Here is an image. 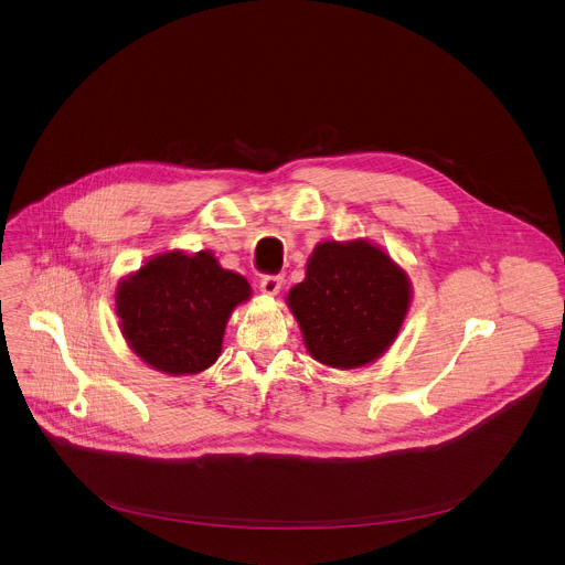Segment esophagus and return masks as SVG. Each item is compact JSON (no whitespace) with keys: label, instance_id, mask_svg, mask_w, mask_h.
I'll list each match as a JSON object with an SVG mask.
<instances>
[{"label":"esophagus","instance_id":"esophagus-1","mask_svg":"<svg viewBox=\"0 0 565 565\" xmlns=\"http://www.w3.org/2000/svg\"><path fill=\"white\" fill-rule=\"evenodd\" d=\"M281 286H284V279H281V277H277V275H268V277H264V279H262V284H259L262 292H264V295H268V297L279 295Z\"/></svg>","mask_w":565,"mask_h":565}]
</instances>
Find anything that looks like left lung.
<instances>
[{"label": "left lung", "mask_w": 565, "mask_h": 565, "mask_svg": "<svg viewBox=\"0 0 565 565\" xmlns=\"http://www.w3.org/2000/svg\"><path fill=\"white\" fill-rule=\"evenodd\" d=\"M412 279L369 238L319 241L286 303L306 351L331 369H362L395 342L412 306Z\"/></svg>", "instance_id": "1"}]
</instances>
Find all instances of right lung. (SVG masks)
<instances>
[{
	"label": "right lung",
	"mask_w": 565,
	"mask_h": 565,
	"mask_svg": "<svg viewBox=\"0 0 565 565\" xmlns=\"http://www.w3.org/2000/svg\"><path fill=\"white\" fill-rule=\"evenodd\" d=\"M250 297L248 279L221 268L212 250H168L118 281L116 315L122 338L147 366L194 375L218 360L232 310Z\"/></svg>",
	"instance_id": "1"
}]
</instances>
